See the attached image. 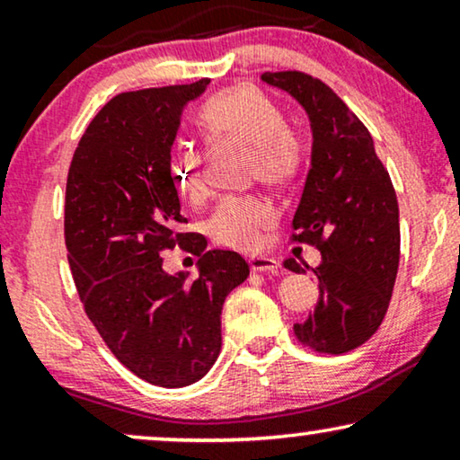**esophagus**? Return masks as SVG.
Listing matches in <instances>:
<instances>
[{"instance_id": "1", "label": "esophagus", "mask_w": 460, "mask_h": 460, "mask_svg": "<svg viewBox=\"0 0 460 460\" xmlns=\"http://www.w3.org/2000/svg\"><path fill=\"white\" fill-rule=\"evenodd\" d=\"M250 269L252 270H262V273H277L281 269V262L273 256H262L256 254L250 258Z\"/></svg>"}]
</instances>
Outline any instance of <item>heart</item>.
<instances>
[{
	"mask_svg": "<svg viewBox=\"0 0 460 460\" xmlns=\"http://www.w3.org/2000/svg\"><path fill=\"white\" fill-rule=\"evenodd\" d=\"M196 125L206 144L235 141L250 146V172L267 185L279 187L300 168V146L289 131L279 106L254 85H233L212 93L196 112ZM171 174L179 196L199 206L210 196L204 154L191 144L172 152ZM273 204L256 196H231L218 202L208 221V233L218 245L237 250L258 248L262 231L275 223Z\"/></svg>",
	"mask_w": 460,
	"mask_h": 460,
	"instance_id": "heart-1",
	"label": "heart"
}]
</instances>
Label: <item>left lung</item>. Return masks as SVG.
<instances>
[{
    "mask_svg": "<svg viewBox=\"0 0 460 460\" xmlns=\"http://www.w3.org/2000/svg\"><path fill=\"white\" fill-rule=\"evenodd\" d=\"M262 83L300 103L310 120V171L294 215L296 242L319 248V300L296 338L319 352L354 350L377 332L390 306L400 261L398 199L371 133L333 89L288 70ZM286 269L304 273L294 258Z\"/></svg>",
    "mask_w": 460,
    "mask_h": 460,
    "instance_id": "1",
    "label": "left lung"
}]
</instances>
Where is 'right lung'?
Listing matches in <instances>:
<instances>
[{
	"label": "right lung",
	"instance_id": "obj_1",
	"mask_svg": "<svg viewBox=\"0 0 460 460\" xmlns=\"http://www.w3.org/2000/svg\"><path fill=\"white\" fill-rule=\"evenodd\" d=\"M208 83L116 95L83 133L66 181L64 237L85 313L114 357L160 387L210 371L225 297L250 275L237 252H204L202 235L179 233L171 150ZM177 243L200 256L196 280L164 270L162 252Z\"/></svg>",
	"mask_w": 460,
	"mask_h": 460
}]
</instances>
